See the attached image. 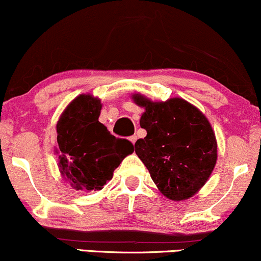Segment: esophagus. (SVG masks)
<instances>
[{"instance_id":"1","label":"esophagus","mask_w":261,"mask_h":261,"mask_svg":"<svg viewBox=\"0 0 261 261\" xmlns=\"http://www.w3.org/2000/svg\"><path fill=\"white\" fill-rule=\"evenodd\" d=\"M129 140H130L132 144H136V142H137V137H136V136H132V137H129Z\"/></svg>"}]
</instances>
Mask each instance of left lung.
<instances>
[{"label":"left lung","instance_id":"left-lung-1","mask_svg":"<svg viewBox=\"0 0 261 261\" xmlns=\"http://www.w3.org/2000/svg\"><path fill=\"white\" fill-rule=\"evenodd\" d=\"M133 99L145 108L140 127L146 137L136 142V154L164 196L174 201L192 197L217 162V140L208 119L182 98L153 102L136 93Z\"/></svg>","mask_w":261,"mask_h":261}]
</instances>
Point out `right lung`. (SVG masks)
Listing matches in <instances>:
<instances>
[{
  "mask_svg": "<svg viewBox=\"0 0 261 261\" xmlns=\"http://www.w3.org/2000/svg\"><path fill=\"white\" fill-rule=\"evenodd\" d=\"M101 108L98 98L80 95L58 121L60 172L75 190L103 189L122 160L134 151L129 140L116 138L98 122Z\"/></svg>",
  "mask_w": 261,
  "mask_h": 261,
  "instance_id": "right-lung-1",
  "label": "right lung"
}]
</instances>
